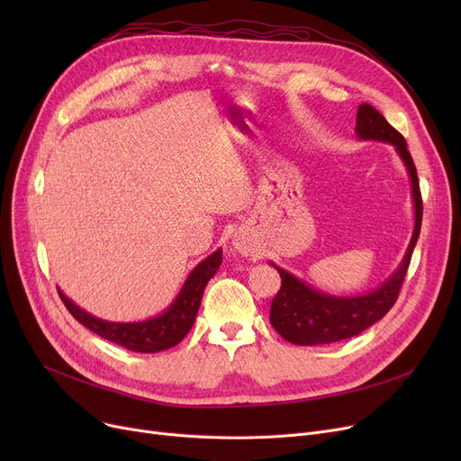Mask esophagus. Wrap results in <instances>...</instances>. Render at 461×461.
<instances>
[{
    "label": "esophagus",
    "instance_id": "34e87169",
    "mask_svg": "<svg viewBox=\"0 0 461 461\" xmlns=\"http://www.w3.org/2000/svg\"><path fill=\"white\" fill-rule=\"evenodd\" d=\"M233 249H235V250H239V252H243V254H247V245L243 243V240H239V239H235V240H233Z\"/></svg>",
    "mask_w": 461,
    "mask_h": 461
}]
</instances>
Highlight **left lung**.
I'll list each match as a JSON object with an SVG mask.
<instances>
[{
    "instance_id": "left-lung-1",
    "label": "left lung",
    "mask_w": 461,
    "mask_h": 461,
    "mask_svg": "<svg viewBox=\"0 0 461 461\" xmlns=\"http://www.w3.org/2000/svg\"><path fill=\"white\" fill-rule=\"evenodd\" d=\"M355 132L360 140L393 143L400 158L403 160L411 177V192H413L415 203L413 237H411L407 252L394 275L389 280H384L374 292L358 297H332L321 294L271 263L282 278V285L271 304V325L284 340L297 346L340 342L377 323L394 306L400 295V287L411 263V254H413L417 239L420 235L422 196L417 167L413 158H411V153L407 151L403 136L374 106L366 103L358 106Z\"/></svg>"
}]
</instances>
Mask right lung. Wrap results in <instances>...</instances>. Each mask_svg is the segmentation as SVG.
I'll return each mask as SVG.
<instances>
[{"instance_id":"obj_1","label":"right lung","mask_w":461,"mask_h":461,"mask_svg":"<svg viewBox=\"0 0 461 461\" xmlns=\"http://www.w3.org/2000/svg\"><path fill=\"white\" fill-rule=\"evenodd\" d=\"M222 263V250L212 252L207 259L194 267L188 275L185 285L181 287V294L172 303L164 313L145 321L134 323H115L104 321L91 316L86 310L78 308L70 299H67L59 289L58 294L78 323L93 330L95 334L103 336L104 340L113 342L121 348L136 353H157L177 346L183 338L192 329L196 321V313L200 310V303L203 297V289L207 282L214 276V273L221 269Z\"/></svg>"}]
</instances>
